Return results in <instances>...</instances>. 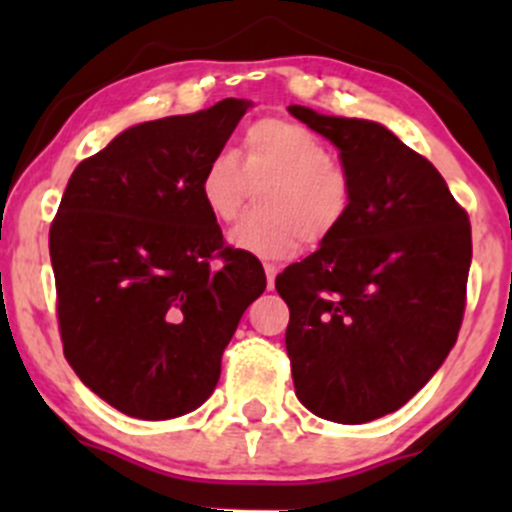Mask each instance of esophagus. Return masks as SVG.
<instances>
[{
  "instance_id": "34e87169",
  "label": "esophagus",
  "mask_w": 512,
  "mask_h": 512,
  "mask_svg": "<svg viewBox=\"0 0 512 512\" xmlns=\"http://www.w3.org/2000/svg\"><path fill=\"white\" fill-rule=\"evenodd\" d=\"M277 265H272V262H265V275H267V287H275V277H277Z\"/></svg>"
}]
</instances>
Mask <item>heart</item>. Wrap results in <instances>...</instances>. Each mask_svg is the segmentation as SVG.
<instances>
[{
	"instance_id": "1",
	"label": "heart",
	"mask_w": 512,
	"mask_h": 512,
	"mask_svg": "<svg viewBox=\"0 0 512 512\" xmlns=\"http://www.w3.org/2000/svg\"><path fill=\"white\" fill-rule=\"evenodd\" d=\"M260 190V213L230 232L235 250L280 260L309 242H322L342 225L352 203V183L319 136L299 123L265 118L247 128L245 160L215 153L200 175V198L218 223L242 213L252 185Z\"/></svg>"
}]
</instances>
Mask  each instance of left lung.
Here are the masks:
<instances>
[{
  "label": "left lung",
  "instance_id": "1",
  "mask_svg": "<svg viewBox=\"0 0 512 512\" xmlns=\"http://www.w3.org/2000/svg\"><path fill=\"white\" fill-rule=\"evenodd\" d=\"M287 111L339 148L352 183L342 225L275 280L294 394L327 421H374L418 394L456 344L471 223L441 173L386 126Z\"/></svg>",
  "mask_w": 512,
  "mask_h": 512
}]
</instances>
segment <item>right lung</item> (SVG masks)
<instances>
[{
	"mask_svg": "<svg viewBox=\"0 0 512 512\" xmlns=\"http://www.w3.org/2000/svg\"><path fill=\"white\" fill-rule=\"evenodd\" d=\"M252 103L138 123L71 173L49 230L64 356L121 414L165 421L210 399L260 260L223 245L205 163Z\"/></svg>",
	"mask_w": 512,
	"mask_h": 512,
	"instance_id": "1",
	"label": "right lung"
}]
</instances>
